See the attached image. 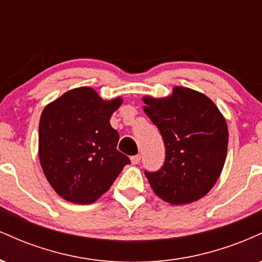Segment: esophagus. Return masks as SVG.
Masks as SVG:
<instances>
[{
    "label": "esophagus",
    "instance_id": "obj_1",
    "mask_svg": "<svg viewBox=\"0 0 262 262\" xmlns=\"http://www.w3.org/2000/svg\"><path fill=\"white\" fill-rule=\"evenodd\" d=\"M130 160H132V164H134V165L139 164V162H140V155H134V156H132Z\"/></svg>",
    "mask_w": 262,
    "mask_h": 262
}]
</instances>
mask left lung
Instances as JSON below:
<instances>
[{"label":"left lung","instance_id":"obj_1","mask_svg":"<svg viewBox=\"0 0 262 262\" xmlns=\"http://www.w3.org/2000/svg\"><path fill=\"white\" fill-rule=\"evenodd\" d=\"M143 102L166 151L160 170L145 171L151 188L161 200L177 206L206 196L227 158L228 127L223 114L206 95L181 86L169 97L148 96Z\"/></svg>","mask_w":262,"mask_h":262}]
</instances>
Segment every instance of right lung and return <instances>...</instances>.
Segmentation results:
<instances>
[{
  "label": "right lung",
  "mask_w": 262,
  "mask_h": 262,
  "mask_svg": "<svg viewBox=\"0 0 262 262\" xmlns=\"http://www.w3.org/2000/svg\"><path fill=\"white\" fill-rule=\"evenodd\" d=\"M121 97L104 101L79 87L48 104L39 122V160L54 191L76 204H91L110 189L128 156L117 150L119 134L111 116Z\"/></svg>",
  "instance_id": "obj_1"
}]
</instances>
